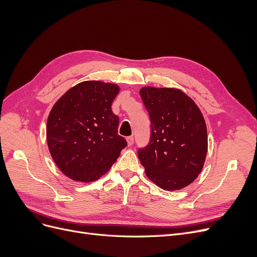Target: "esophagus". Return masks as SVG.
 <instances>
[{"label":"esophagus","mask_w":257,"mask_h":257,"mask_svg":"<svg viewBox=\"0 0 257 257\" xmlns=\"http://www.w3.org/2000/svg\"><path fill=\"white\" fill-rule=\"evenodd\" d=\"M126 141H127V145L132 146V145L134 144V137L133 136H130V137L126 138Z\"/></svg>","instance_id":"1"}]
</instances>
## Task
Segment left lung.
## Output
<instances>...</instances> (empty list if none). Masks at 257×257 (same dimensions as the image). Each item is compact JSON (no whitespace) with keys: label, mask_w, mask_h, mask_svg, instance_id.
I'll use <instances>...</instances> for the list:
<instances>
[{"label":"left lung","mask_w":257,"mask_h":257,"mask_svg":"<svg viewBox=\"0 0 257 257\" xmlns=\"http://www.w3.org/2000/svg\"><path fill=\"white\" fill-rule=\"evenodd\" d=\"M139 93L150 115L151 137L138 150V159L161 189L181 190L204 167L208 136L203 113L179 89L144 87Z\"/></svg>","instance_id":"1"}]
</instances>
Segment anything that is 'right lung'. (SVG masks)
<instances>
[{"label": "right lung", "mask_w": 257, "mask_h": 257, "mask_svg": "<svg viewBox=\"0 0 257 257\" xmlns=\"http://www.w3.org/2000/svg\"><path fill=\"white\" fill-rule=\"evenodd\" d=\"M119 91L114 83L83 81L53 105L46 130L48 148L59 169L74 181L97 180L126 147L111 110Z\"/></svg>", "instance_id": "right-lung-1"}]
</instances>
